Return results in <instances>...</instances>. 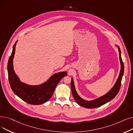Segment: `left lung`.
<instances>
[{
    "instance_id": "1",
    "label": "left lung",
    "mask_w": 133,
    "mask_h": 133,
    "mask_svg": "<svg viewBox=\"0 0 133 133\" xmlns=\"http://www.w3.org/2000/svg\"><path fill=\"white\" fill-rule=\"evenodd\" d=\"M116 47H117L119 52V61H120V64H121V70L119 74L118 78L117 79V81L115 83V85L110 90L107 94L105 95H104L102 97L98 98L97 99H95L92 101H86L82 98L77 93V91L75 88L73 80L72 78L71 79V87L72 93L73 95V97L74 98V100L80 106L86 108H96L98 107H99L105 103H108V102L110 101L111 99L116 97V96L118 93L119 90L120 89L121 85V80L123 77V75L124 73V64L122 61V58H121V50L119 47V46L116 45Z\"/></svg>"
}]
</instances>
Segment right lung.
<instances>
[{
    "label": "right lung",
    "instance_id": "right-lung-1",
    "mask_svg": "<svg viewBox=\"0 0 133 133\" xmlns=\"http://www.w3.org/2000/svg\"><path fill=\"white\" fill-rule=\"evenodd\" d=\"M17 41L13 46L12 53L8 63V72L10 87L14 94L23 101L32 105H39L47 102L52 96L54 90L62 78L66 76V72L53 74L42 84L29 85L21 82L14 70L13 60L15 54Z\"/></svg>",
    "mask_w": 133,
    "mask_h": 133
}]
</instances>
